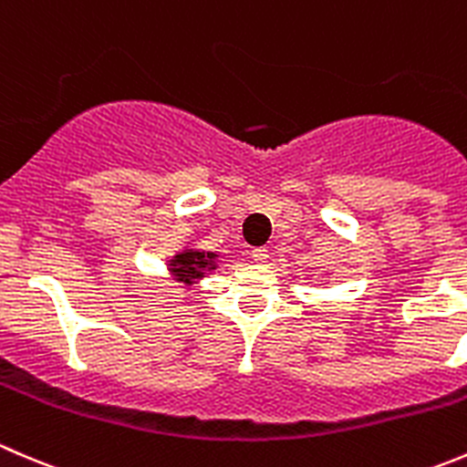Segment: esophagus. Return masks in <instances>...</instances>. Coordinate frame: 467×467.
Here are the masks:
<instances>
[{"mask_svg": "<svg viewBox=\"0 0 467 467\" xmlns=\"http://www.w3.org/2000/svg\"><path fill=\"white\" fill-rule=\"evenodd\" d=\"M267 256H270V254H267L265 247L252 249V258H254V261H256V263H265Z\"/></svg>", "mask_w": 467, "mask_h": 467, "instance_id": "esophagus-1", "label": "esophagus"}]
</instances>
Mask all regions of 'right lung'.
Segmentation results:
<instances>
[{
	"label": "right lung",
	"instance_id": "obj_1",
	"mask_svg": "<svg viewBox=\"0 0 467 467\" xmlns=\"http://www.w3.org/2000/svg\"><path fill=\"white\" fill-rule=\"evenodd\" d=\"M215 256L213 252H200V249H183L177 256L170 261V272L177 276V281H183L191 285L195 279H202L206 270H215Z\"/></svg>",
	"mask_w": 467,
	"mask_h": 467
}]
</instances>
